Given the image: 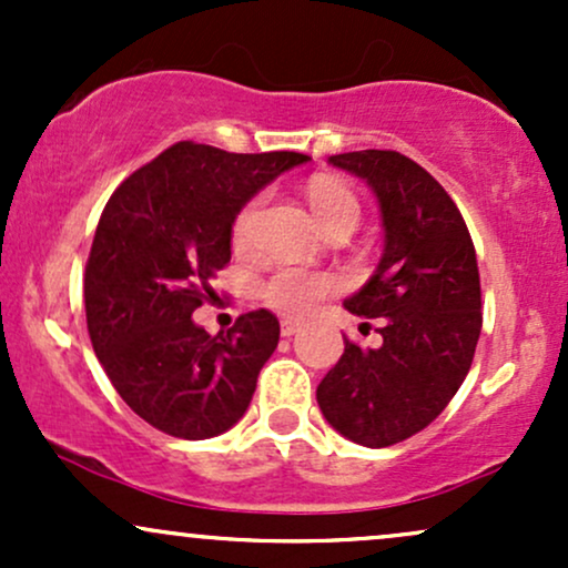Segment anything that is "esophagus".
<instances>
[{"instance_id": "esophagus-1", "label": "esophagus", "mask_w": 568, "mask_h": 568, "mask_svg": "<svg viewBox=\"0 0 568 568\" xmlns=\"http://www.w3.org/2000/svg\"><path fill=\"white\" fill-rule=\"evenodd\" d=\"M298 328H302V323H298V321H283V323H280V334H283V336L298 334Z\"/></svg>"}]
</instances>
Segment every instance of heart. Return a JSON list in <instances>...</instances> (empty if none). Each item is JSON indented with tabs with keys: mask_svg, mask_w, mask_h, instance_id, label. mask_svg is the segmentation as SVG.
I'll list each match as a JSON object with an SVG mask.
<instances>
[{
	"mask_svg": "<svg viewBox=\"0 0 568 568\" xmlns=\"http://www.w3.org/2000/svg\"><path fill=\"white\" fill-rule=\"evenodd\" d=\"M306 197H310V207L317 216V221H321V226L342 219L357 224V219H361V202H357L355 192L344 184H338L334 179H325V175L312 179L310 186H306ZM264 202L266 194H256V197L245 202L243 211L234 219V245L243 247V251L251 247L253 240H256ZM334 291V277L325 275V272L302 270V266H280V270L272 272V275L262 283L264 302L275 312H280V315L288 317L310 315V312Z\"/></svg>",
	"mask_w": 568,
	"mask_h": 568,
	"instance_id": "obj_1",
	"label": "heart"
}]
</instances>
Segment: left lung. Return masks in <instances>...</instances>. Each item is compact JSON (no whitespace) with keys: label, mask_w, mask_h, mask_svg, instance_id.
Returning a JSON list of instances; mask_svg holds the SVG:
<instances>
[{"label":"left lung","mask_w":568,"mask_h":568,"mask_svg":"<svg viewBox=\"0 0 568 568\" xmlns=\"http://www.w3.org/2000/svg\"><path fill=\"white\" fill-rule=\"evenodd\" d=\"M328 162L379 200L384 253L344 306L379 317L382 344L363 349L344 338L317 406L338 435L384 448L425 429L465 382L484 325L478 262L459 207L406 154L363 149Z\"/></svg>","instance_id":"1"}]
</instances>
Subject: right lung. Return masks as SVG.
Returning a JSON list of instances; mask_svg holds the SVG:
<instances>
[{
  "instance_id": "1",
  "label": "right lung",
  "mask_w": 568,
  "mask_h": 568,
  "mask_svg": "<svg viewBox=\"0 0 568 568\" xmlns=\"http://www.w3.org/2000/svg\"><path fill=\"white\" fill-rule=\"evenodd\" d=\"M306 160L181 141L128 175L103 207L84 266L88 334L122 400L162 433L216 438L251 406L277 347V317L245 312L211 336L192 312L230 264L245 202Z\"/></svg>"
}]
</instances>
